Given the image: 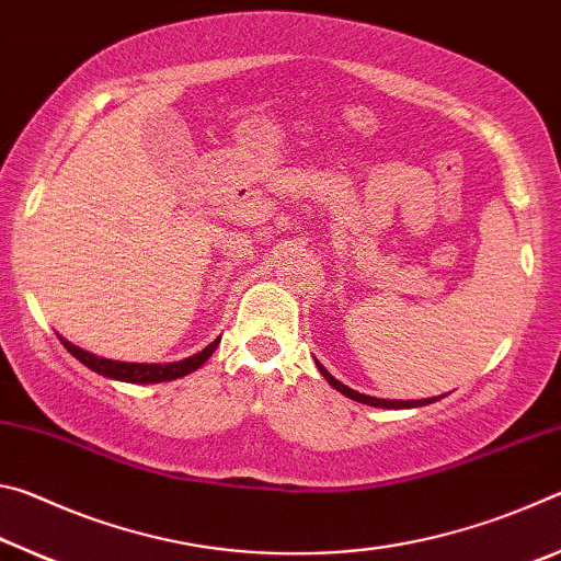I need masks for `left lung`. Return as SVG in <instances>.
I'll use <instances>...</instances> for the list:
<instances>
[{"label": "left lung", "mask_w": 561, "mask_h": 561, "mask_svg": "<svg viewBox=\"0 0 561 561\" xmlns=\"http://www.w3.org/2000/svg\"><path fill=\"white\" fill-rule=\"evenodd\" d=\"M317 366H319V371H321V376L327 378L329 381V386H334L339 393H344L346 398H351V401H358V403H366V405H374V408H421V405H428V403H433V401H438V398H423V401H386V398H374V396H366V393H358V391H354V388H348V386H344L341 381H336L334 376H331L324 366L319 364L317 360Z\"/></svg>", "instance_id": "8db88e82"}]
</instances>
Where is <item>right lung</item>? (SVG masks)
<instances>
[{
    "label": "right lung",
    "instance_id": "right-lung-1",
    "mask_svg": "<svg viewBox=\"0 0 561 561\" xmlns=\"http://www.w3.org/2000/svg\"><path fill=\"white\" fill-rule=\"evenodd\" d=\"M61 344L66 346L71 356L81 360L83 366H89L91 371H96L99 376L113 378V381H126V383H163V381H175V378H183L187 374H193L201 368L207 358L215 354L217 344H220V336H217L213 344H207L201 354L175 360V364H126V360H113V358H103L91 354V351H83L71 341H66L64 336Z\"/></svg>",
    "mask_w": 561,
    "mask_h": 561
}]
</instances>
